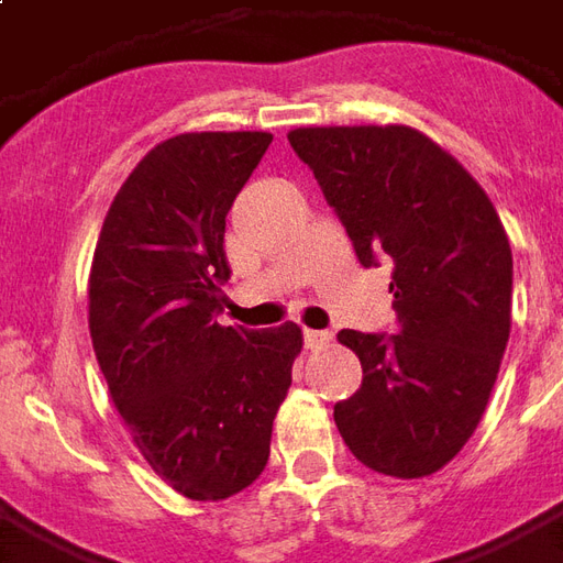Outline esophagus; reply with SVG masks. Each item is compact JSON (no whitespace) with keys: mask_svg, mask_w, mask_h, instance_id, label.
Instances as JSON below:
<instances>
[{"mask_svg":"<svg viewBox=\"0 0 563 563\" xmlns=\"http://www.w3.org/2000/svg\"><path fill=\"white\" fill-rule=\"evenodd\" d=\"M329 341H331V331H313V329L305 331L307 350H322V346H325Z\"/></svg>","mask_w":563,"mask_h":563,"instance_id":"obj_1","label":"esophagus"}]
</instances>
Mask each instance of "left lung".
I'll return each mask as SVG.
<instances>
[{"label": "left lung", "mask_w": 563, "mask_h": 563, "mask_svg": "<svg viewBox=\"0 0 563 563\" xmlns=\"http://www.w3.org/2000/svg\"><path fill=\"white\" fill-rule=\"evenodd\" d=\"M289 144L371 268L391 256L401 334L343 329L362 389L334 404L343 443L371 471L422 479L455 459L483 419L512 322V250L492 198L424 132L301 126Z\"/></svg>", "instance_id": "1"}]
</instances>
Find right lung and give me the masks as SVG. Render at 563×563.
<instances>
[{
  "label": "right lung",
  "instance_id": "add662e5",
  "mask_svg": "<svg viewBox=\"0 0 563 563\" xmlns=\"http://www.w3.org/2000/svg\"><path fill=\"white\" fill-rule=\"evenodd\" d=\"M271 132H184L132 168L90 268V338L117 413L189 500L256 483L305 334L220 325L225 213Z\"/></svg>",
  "mask_w": 563,
  "mask_h": 563
}]
</instances>
